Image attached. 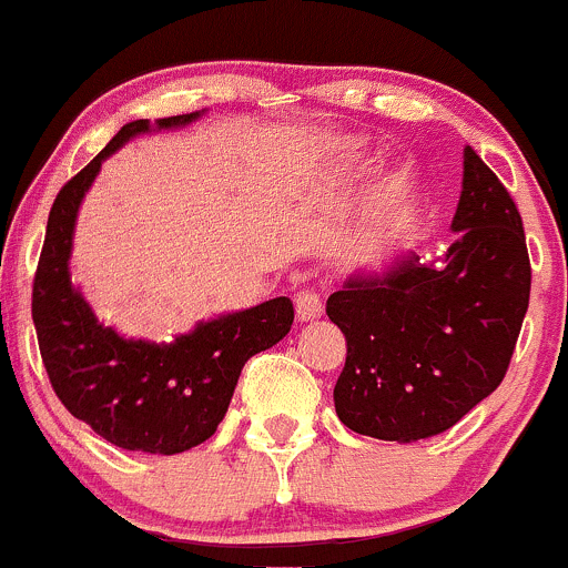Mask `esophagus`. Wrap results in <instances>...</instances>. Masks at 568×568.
<instances>
[{
    "instance_id": "1",
    "label": "esophagus",
    "mask_w": 568,
    "mask_h": 568,
    "mask_svg": "<svg viewBox=\"0 0 568 568\" xmlns=\"http://www.w3.org/2000/svg\"><path fill=\"white\" fill-rule=\"evenodd\" d=\"M295 317L301 323H312V320L323 317V297L317 292H301L295 297Z\"/></svg>"
}]
</instances>
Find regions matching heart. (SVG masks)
Segmentation results:
<instances>
[{"mask_svg":"<svg viewBox=\"0 0 568 568\" xmlns=\"http://www.w3.org/2000/svg\"><path fill=\"white\" fill-rule=\"evenodd\" d=\"M327 155L333 161H353L358 158V142H336L331 144ZM413 194V172L410 169H394L383 183L374 189L369 210H366V226H369L372 235H383L390 226L396 224V219L402 215L405 204L410 202Z\"/></svg>","mask_w":568,"mask_h":568,"instance_id":"b5f03b06","label":"heart"}]
</instances>
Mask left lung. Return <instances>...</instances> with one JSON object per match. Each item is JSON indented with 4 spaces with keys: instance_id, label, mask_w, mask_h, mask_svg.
I'll use <instances>...</instances> for the list:
<instances>
[{
    "instance_id": "1",
    "label": "left lung",
    "mask_w": 568,
    "mask_h": 568,
    "mask_svg": "<svg viewBox=\"0 0 568 568\" xmlns=\"http://www.w3.org/2000/svg\"><path fill=\"white\" fill-rule=\"evenodd\" d=\"M462 158L448 251L432 262L396 254L327 297V317L347 338L333 405L358 435H440L506 377L530 297L523 219L473 148Z\"/></svg>"
}]
</instances>
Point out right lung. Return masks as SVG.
<instances>
[{"label":"right lung","instance_id":"add662e5","mask_svg":"<svg viewBox=\"0 0 568 568\" xmlns=\"http://www.w3.org/2000/svg\"><path fill=\"white\" fill-rule=\"evenodd\" d=\"M204 111L136 120L101 150L54 199L32 290L40 355L62 405L111 446L183 454L215 435L230 410L245 361L290 333V297L202 320L172 342L122 336L103 325L70 278L75 221L103 161L142 133L172 131Z\"/></svg>","mask_w":568,"mask_h":568}]
</instances>
